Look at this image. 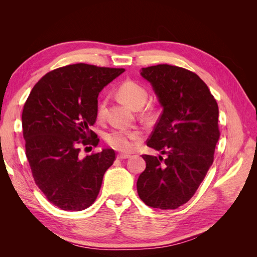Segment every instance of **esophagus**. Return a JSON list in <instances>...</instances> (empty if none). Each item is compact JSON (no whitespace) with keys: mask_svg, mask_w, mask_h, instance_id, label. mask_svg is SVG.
Instances as JSON below:
<instances>
[{"mask_svg":"<svg viewBox=\"0 0 257 257\" xmlns=\"http://www.w3.org/2000/svg\"><path fill=\"white\" fill-rule=\"evenodd\" d=\"M116 158H118L119 160H124V159H128L130 155L128 154H124V153H119L118 155H116Z\"/></svg>","mask_w":257,"mask_h":257,"instance_id":"obj_1","label":"esophagus"}]
</instances>
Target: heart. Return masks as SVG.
<instances>
[{
  "mask_svg": "<svg viewBox=\"0 0 257 257\" xmlns=\"http://www.w3.org/2000/svg\"><path fill=\"white\" fill-rule=\"evenodd\" d=\"M118 95L132 107L139 109L148 99V91L144 85L134 80L123 81L118 87ZM106 110V99L100 100L97 106V118L102 119ZM142 134L138 131L113 130L106 135V143L113 149L121 152H132L137 143L141 141Z\"/></svg>",
  "mask_w": 257,
  "mask_h": 257,
  "instance_id": "b5f03b06",
  "label": "heart"
}]
</instances>
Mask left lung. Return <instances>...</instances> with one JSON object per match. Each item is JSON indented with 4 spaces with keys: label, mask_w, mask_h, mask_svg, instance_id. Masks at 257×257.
I'll return each instance as SVG.
<instances>
[{
    "label": "left lung",
    "mask_w": 257,
    "mask_h": 257,
    "mask_svg": "<svg viewBox=\"0 0 257 257\" xmlns=\"http://www.w3.org/2000/svg\"><path fill=\"white\" fill-rule=\"evenodd\" d=\"M163 112L147 146L166 159L144 154L138 195L152 208L177 209L193 197L212 165L220 138L219 107L207 84L188 69L168 64L142 68Z\"/></svg>",
    "instance_id": "8db88e82"
}]
</instances>
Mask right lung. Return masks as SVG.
<instances>
[{"instance_id": "add662e5", "label": "right lung", "mask_w": 257, "mask_h": 257, "mask_svg": "<svg viewBox=\"0 0 257 257\" xmlns=\"http://www.w3.org/2000/svg\"><path fill=\"white\" fill-rule=\"evenodd\" d=\"M123 72L84 63L59 67L34 85L23 106V138L34 181L62 210L81 211L94 203L115 160L112 149L81 159L79 146L98 145L91 130L98 93Z\"/></svg>"}]
</instances>
